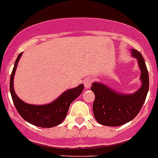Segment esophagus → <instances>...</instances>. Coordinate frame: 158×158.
<instances>
[{
    "label": "esophagus",
    "mask_w": 158,
    "mask_h": 158,
    "mask_svg": "<svg viewBox=\"0 0 158 158\" xmlns=\"http://www.w3.org/2000/svg\"><path fill=\"white\" fill-rule=\"evenodd\" d=\"M92 82H93V79L92 77H88L85 79V82H84V85H85V87L86 89H89L92 85Z\"/></svg>",
    "instance_id": "34e87169"
}]
</instances>
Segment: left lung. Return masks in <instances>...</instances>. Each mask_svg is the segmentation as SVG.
<instances>
[{
    "label": "left lung",
    "mask_w": 158,
    "mask_h": 158,
    "mask_svg": "<svg viewBox=\"0 0 158 158\" xmlns=\"http://www.w3.org/2000/svg\"><path fill=\"white\" fill-rule=\"evenodd\" d=\"M132 56L138 60L141 69L142 86L131 95L120 94L98 82L92 84L91 90L95 94L93 113L99 124L106 126H120L129 122L139 113L149 90V73L145 60L139 52L131 49Z\"/></svg>",
    "instance_id": "obj_1"
}]
</instances>
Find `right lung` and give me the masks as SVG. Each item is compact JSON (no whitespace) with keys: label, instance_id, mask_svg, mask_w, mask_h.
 Listing matches in <instances>:
<instances>
[{"label":"right lung","instance_id":"1","mask_svg":"<svg viewBox=\"0 0 158 158\" xmlns=\"http://www.w3.org/2000/svg\"><path fill=\"white\" fill-rule=\"evenodd\" d=\"M21 56L22 53H20L15 60L10 78V92L17 111L25 121L35 126L40 128H52L57 126L63 122L66 117L70 103L82 93L84 85H80L74 89L66 91L50 104L36 106L26 103L15 95L13 88L14 74Z\"/></svg>","mask_w":158,"mask_h":158}]
</instances>
